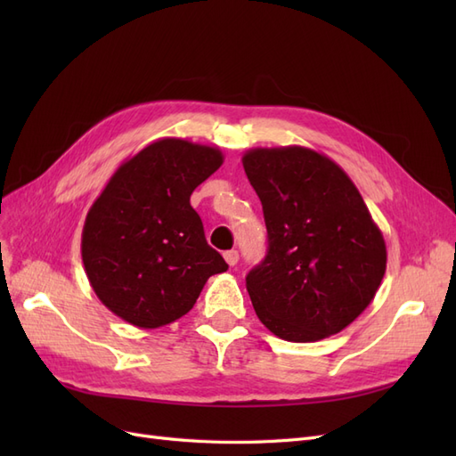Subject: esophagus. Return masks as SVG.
<instances>
[{
	"mask_svg": "<svg viewBox=\"0 0 456 456\" xmlns=\"http://www.w3.org/2000/svg\"><path fill=\"white\" fill-rule=\"evenodd\" d=\"M224 260L228 262L230 266H236V265H238V260H240V253H238L236 249L226 251V253H224Z\"/></svg>",
	"mask_w": 456,
	"mask_h": 456,
	"instance_id": "34e87169",
	"label": "esophagus"
}]
</instances>
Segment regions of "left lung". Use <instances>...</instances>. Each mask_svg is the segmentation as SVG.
Listing matches in <instances>:
<instances>
[{
    "mask_svg": "<svg viewBox=\"0 0 456 456\" xmlns=\"http://www.w3.org/2000/svg\"><path fill=\"white\" fill-rule=\"evenodd\" d=\"M241 161L268 230V253L245 278L258 320L289 342L340 333L386 272L382 232L360 190L310 148H253Z\"/></svg>",
    "mask_w": 456,
    "mask_h": 456,
    "instance_id": "1",
    "label": "left lung"
}]
</instances>
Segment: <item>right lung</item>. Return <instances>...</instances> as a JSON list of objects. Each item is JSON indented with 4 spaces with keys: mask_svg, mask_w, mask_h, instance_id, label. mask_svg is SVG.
I'll return each mask as SVG.
<instances>
[{
    "mask_svg": "<svg viewBox=\"0 0 456 456\" xmlns=\"http://www.w3.org/2000/svg\"><path fill=\"white\" fill-rule=\"evenodd\" d=\"M223 161L218 148L167 136L123 161L91 205L81 258L93 291L123 322L173 323L194 308L211 275L228 270L190 205Z\"/></svg>",
    "mask_w": 456,
    "mask_h": 456,
    "instance_id": "1",
    "label": "right lung"
}]
</instances>
